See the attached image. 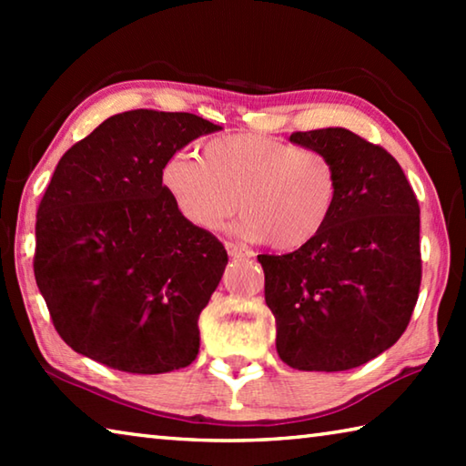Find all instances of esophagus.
I'll list each match as a JSON object with an SVG mask.
<instances>
[{
  "label": "esophagus",
  "mask_w": 466,
  "mask_h": 466,
  "mask_svg": "<svg viewBox=\"0 0 466 466\" xmlns=\"http://www.w3.org/2000/svg\"><path fill=\"white\" fill-rule=\"evenodd\" d=\"M226 250H228V255L234 257V258L250 257L252 255L248 248H244V247H240V244H236V242H226Z\"/></svg>",
  "instance_id": "34e87169"
}]
</instances>
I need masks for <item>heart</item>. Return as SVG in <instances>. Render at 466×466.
<instances>
[{
    "label": "heart",
    "instance_id": "obj_1",
    "mask_svg": "<svg viewBox=\"0 0 466 466\" xmlns=\"http://www.w3.org/2000/svg\"><path fill=\"white\" fill-rule=\"evenodd\" d=\"M160 183L180 218L214 232L236 209L242 238L294 250L312 242L335 214L341 177L333 157L314 147L238 133L205 144L203 160L177 152L164 160Z\"/></svg>",
    "mask_w": 466,
    "mask_h": 466
}]
</instances>
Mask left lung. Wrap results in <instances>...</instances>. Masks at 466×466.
Segmentation results:
<instances>
[{
  "label": "left lung",
  "instance_id": "obj_1",
  "mask_svg": "<svg viewBox=\"0 0 466 466\" xmlns=\"http://www.w3.org/2000/svg\"><path fill=\"white\" fill-rule=\"evenodd\" d=\"M291 144L333 157L341 193L317 238L258 255L279 358L304 372H343L380 356L411 320L421 283L420 203L384 147L343 127L298 131Z\"/></svg>",
  "mask_w": 466,
  "mask_h": 466
}]
</instances>
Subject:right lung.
<instances>
[{
    "mask_svg": "<svg viewBox=\"0 0 466 466\" xmlns=\"http://www.w3.org/2000/svg\"><path fill=\"white\" fill-rule=\"evenodd\" d=\"M222 127L191 113L127 110L67 149L36 211V286L74 351L131 374L199 353V320L228 252L185 222L160 183L168 156Z\"/></svg>",
    "mask_w": 466,
    "mask_h": 466,
    "instance_id": "right-lung-1",
    "label": "right lung"
}]
</instances>
